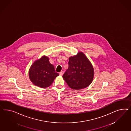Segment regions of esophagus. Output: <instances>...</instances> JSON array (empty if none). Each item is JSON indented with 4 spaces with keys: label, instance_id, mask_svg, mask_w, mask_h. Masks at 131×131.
Instances as JSON below:
<instances>
[{
    "label": "esophagus",
    "instance_id": "esophagus-1",
    "mask_svg": "<svg viewBox=\"0 0 131 131\" xmlns=\"http://www.w3.org/2000/svg\"><path fill=\"white\" fill-rule=\"evenodd\" d=\"M63 74L64 71H60V76H62V75H63Z\"/></svg>",
    "mask_w": 131,
    "mask_h": 131
}]
</instances>
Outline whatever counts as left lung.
Listing matches in <instances>:
<instances>
[{
	"label": "left lung",
	"mask_w": 131,
	"mask_h": 131,
	"mask_svg": "<svg viewBox=\"0 0 131 131\" xmlns=\"http://www.w3.org/2000/svg\"><path fill=\"white\" fill-rule=\"evenodd\" d=\"M69 68L63 75L71 88L81 90L87 87L93 80L94 69L85 54L79 52L69 59Z\"/></svg>",
	"instance_id": "8db88e82"
}]
</instances>
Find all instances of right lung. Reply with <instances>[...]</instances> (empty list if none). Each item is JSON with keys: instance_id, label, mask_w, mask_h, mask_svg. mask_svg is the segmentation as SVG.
Segmentation results:
<instances>
[{"instance_id": "1", "label": "right lung", "mask_w": 131, "mask_h": 131, "mask_svg": "<svg viewBox=\"0 0 131 131\" xmlns=\"http://www.w3.org/2000/svg\"><path fill=\"white\" fill-rule=\"evenodd\" d=\"M29 77L34 85L45 88L49 87L59 74L50 63L48 57L44 56L32 64L28 71Z\"/></svg>"}]
</instances>
